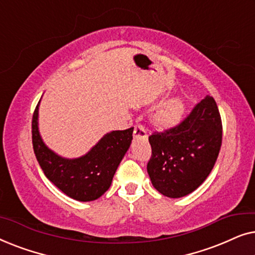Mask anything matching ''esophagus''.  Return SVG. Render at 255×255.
<instances>
[{"instance_id":"esophagus-1","label":"esophagus","mask_w":255,"mask_h":255,"mask_svg":"<svg viewBox=\"0 0 255 255\" xmlns=\"http://www.w3.org/2000/svg\"><path fill=\"white\" fill-rule=\"evenodd\" d=\"M133 138H147L145 128L142 125H137L133 130Z\"/></svg>"}]
</instances>
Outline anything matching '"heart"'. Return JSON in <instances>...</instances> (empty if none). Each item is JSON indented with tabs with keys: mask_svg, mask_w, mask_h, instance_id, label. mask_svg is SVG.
Masks as SVG:
<instances>
[{
	"mask_svg": "<svg viewBox=\"0 0 255 255\" xmlns=\"http://www.w3.org/2000/svg\"><path fill=\"white\" fill-rule=\"evenodd\" d=\"M186 104L180 97H174L167 101L163 106L154 114L152 118L153 124L160 130H168L180 123L182 120Z\"/></svg>",
	"mask_w": 255,
	"mask_h": 255,
	"instance_id": "obj_1",
	"label": "heart"
}]
</instances>
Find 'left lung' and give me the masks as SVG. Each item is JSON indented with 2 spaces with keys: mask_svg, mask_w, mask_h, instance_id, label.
<instances>
[{
  "mask_svg": "<svg viewBox=\"0 0 255 255\" xmlns=\"http://www.w3.org/2000/svg\"><path fill=\"white\" fill-rule=\"evenodd\" d=\"M148 141L153 187L169 198L193 193L211 173L221 149L222 121L215 100L207 96L180 125L152 134Z\"/></svg>",
  "mask_w": 255,
  "mask_h": 255,
  "instance_id": "left-lung-1",
  "label": "left lung"
}]
</instances>
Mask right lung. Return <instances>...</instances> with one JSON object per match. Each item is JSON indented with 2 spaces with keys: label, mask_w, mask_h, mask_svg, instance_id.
Segmentation results:
<instances>
[{
  "label": "right lung",
  "mask_w": 255,
  "mask_h": 255,
  "mask_svg": "<svg viewBox=\"0 0 255 255\" xmlns=\"http://www.w3.org/2000/svg\"><path fill=\"white\" fill-rule=\"evenodd\" d=\"M39 104L32 117V144L37 161L45 176L68 197L80 202L100 198L109 189L113 177L130 148L133 128L108 132L78 158L59 155L45 144L39 132Z\"/></svg>",
  "instance_id": "obj_1"
}]
</instances>
